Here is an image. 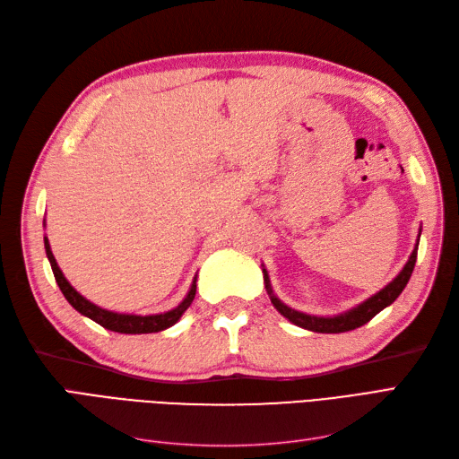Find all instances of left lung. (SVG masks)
Listing matches in <instances>:
<instances>
[{"instance_id": "obj_1", "label": "left lung", "mask_w": 459, "mask_h": 459, "mask_svg": "<svg viewBox=\"0 0 459 459\" xmlns=\"http://www.w3.org/2000/svg\"><path fill=\"white\" fill-rule=\"evenodd\" d=\"M420 245V239H418ZM418 245L410 255V260L406 262V266L402 268V272L394 277V280L388 283L386 287H383L379 293H375L373 297H369L368 300H364L362 304H358L356 308L349 310V312H342L339 316H331V317H324V316H310V314H302L297 312L293 308H289L287 304H283L280 299L273 295L272 285H270V277L268 272L262 270L264 273V283H266V290L270 295V300L275 307V310L280 312L281 316H285L289 322H293L295 325L302 327V329H308V331H316V333H344V331H352L356 327H362L364 324H368L371 317L377 316L383 308H386L388 304H393L398 295L404 290V287L408 285L413 266H415V260H418Z\"/></svg>"}]
</instances>
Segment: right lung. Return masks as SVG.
<instances>
[{"label":"right lung","mask_w":459,"mask_h":459,"mask_svg":"<svg viewBox=\"0 0 459 459\" xmlns=\"http://www.w3.org/2000/svg\"><path fill=\"white\" fill-rule=\"evenodd\" d=\"M44 245H46V255L48 260L51 264V270L55 275V281H57L61 293L65 295V299L71 302V307L74 310H78L82 316H86L90 319H93L95 324H100L105 329H110L115 333H126V335H140V333H159L172 327L182 314L191 307L193 299H195V290H197V277L193 280L191 289L187 297L178 304L174 310H169L164 314H151V316H134V314H118V312H110L105 310L101 307H97V304L90 302L88 299L82 297L78 290L66 281V277L63 275L61 268L57 266V260H55L53 253H51V247L48 238H44Z\"/></svg>","instance_id":"right-lung-1"}]
</instances>
